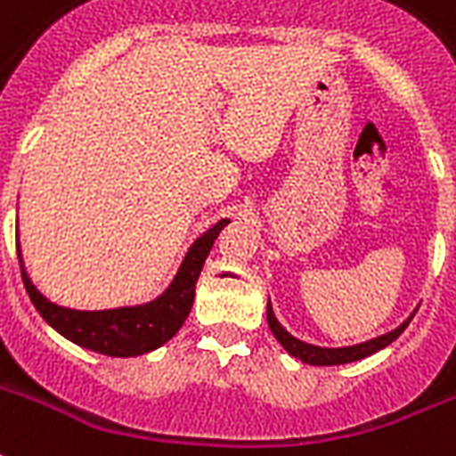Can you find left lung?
Here are the masks:
<instances>
[{
  "label": "left lung",
  "mask_w": 456,
  "mask_h": 456,
  "mask_svg": "<svg viewBox=\"0 0 456 456\" xmlns=\"http://www.w3.org/2000/svg\"><path fill=\"white\" fill-rule=\"evenodd\" d=\"M265 316H268V326H271L273 336L278 338V343L282 348L288 350L289 355L297 357V360H302L306 365H346V362H355V360H362V357L372 355L377 350H382L389 346L391 340H396L403 333L408 323L413 316H408V322H403L399 329H394V331L384 333V336H377L372 340H365V343H357V346H348V348H322V346H312V343H305V340L295 338L292 333H288L280 322L275 319V314H273L271 299H268V309H265Z\"/></svg>",
  "instance_id": "8db88e82"
}]
</instances>
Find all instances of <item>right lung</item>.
<instances>
[{
  "label": "right lung",
  "instance_id": "obj_1",
  "mask_svg": "<svg viewBox=\"0 0 456 456\" xmlns=\"http://www.w3.org/2000/svg\"><path fill=\"white\" fill-rule=\"evenodd\" d=\"M227 224L229 219H219L215 227L208 229L200 239H195L178 268L176 278L171 280V285L157 299H151L147 305L118 306V309H101V312H79V309L50 302L48 297L40 295L36 285L30 282L28 273L23 268L19 244H16V254H19L21 278L30 302L60 336L101 355L134 357L164 346L183 326L185 316L193 306L195 282L202 271V263L210 254L219 232Z\"/></svg>",
  "mask_w": 456,
  "mask_h": 456
}]
</instances>
